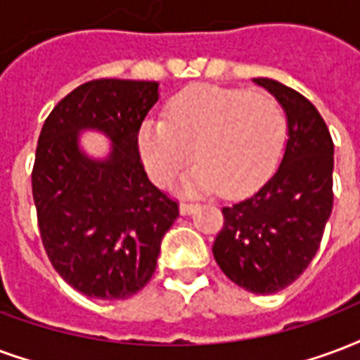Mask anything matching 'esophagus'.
<instances>
[{
  "label": "esophagus",
  "mask_w": 360,
  "mask_h": 360,
  "mask_svg": "<svg viewBox=\"0 0 360 360\" xmlns=\"http://www.w3.org/2000/svg\"><path fill=\"white\" fill-rule=\"evenodd\" d=\"M196 207V204L194 202H188V200H181L179 204V212L183 215H187V214H193V210Z\"/></svg>",
  "instance_id": "obj_1"
}]
</instances>
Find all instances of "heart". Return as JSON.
<instances>
[{
  "instance_id": "heart-1",
  "label": "heart",
  "mask_w": 360,
  "mask_h": 360,
  "mask_svg": "<svg viewBox=\"0 0 360 360\" xmlns=\"http://www.w3.org/2000/svg\"><path fill=\"white\" fill-rule=\"evenodd\" d=\"M284 139L286 114L271 93L200 85L167 103L166 122L146 120L139 153L160 187L179 177L193 153L191 187L242 194L271 173Z\"/></svg>"
}]
</instances>
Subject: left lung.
<instances>
[{
  "instance_id": "1",
  "label": "left lung",
  "mask_w": 360,
  "mask_h": 360,
  "mask_svg": "<svg viewBox=\"0 0 360 360\" xmlns=\"http://www.w3.org/2000/svg\"><path fill=\"white\" fill-rule=\"evenodd\" d=\"M288 118L281 166L248 198L221 207L214 257L227 278L254 294H275L302 275L332 214L334 143L311 101L292 87L255 78Z\"/></svg>"
}]
</instances>
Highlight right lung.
<instances>
[{"label": "right lung", "mask_w": 360, "mask_h": 360, "mask_svg": "<svg viewBox=\"0 0 360 360\" xmlns=\"http://www.w3.org/2000/svg\"><path fill=\"white\" fill-rule=\"evenodd\" d=\"M158 101L156 82H85L51 110L39 133L32 196L45 254L72 288L97 300H126L156 271L160 242L179 217L175 198L148 181L139 129ZM113 139L111 158L85 159L79 129Z\"/></svg>", "instance_id": "1"}]
</instances>
